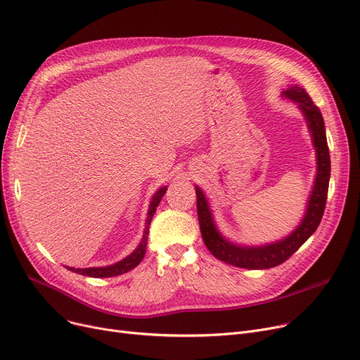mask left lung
<instances>
[{"instance_id":"left-lung-1","label":"left lung","mask_w":360,"mask_h":360,"mask_svg":"<svg viewBox=\"0 0 360 360\" xmlns=\"http://www.w3.org/2000/svg\"><path fill=\"white\" fill-rule=\"evenodd\" d=\"M283 96L296 102L297 108L304 113L316 151L318 166L314 190L308 201V209L304 216V220L300 221L297 228L289 236L278 242L261 245V247H240V245L232 243L220 235L214 224L210 207L209 202H207L204 193L198 186H195L197 214L200 221L201 236L205 247L209 248V251L217 259L226 264H231V266L235 267L248 270H264L280 266L281 262L289 259L316 231L326 210L331 163L323 115H321V110L312 102L305 89L293 86L283 91Z\"/></svg>"}]
</instances>
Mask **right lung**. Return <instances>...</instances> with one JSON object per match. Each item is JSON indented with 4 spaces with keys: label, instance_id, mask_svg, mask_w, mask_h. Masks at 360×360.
<instances>
[{
    "label": "right lung",
    "instance_id": "1",
    "mask_svg": "<svg viewBox=\"0 0 360 360\" xmlns=\"http://www.w3.org/2000/svg\"><path fill=\"white\" fill-rule=\"evenodd\" d=\"M167 188L162 186L160 190H158V193L151 198L148 212H147V220H146V229H144V235L143 239L140 242V245L137 247L136 251H132L127 258H124L122 261L113 264V266H108V267H89V269H72V267H67L68 270L82 274V276H89V277H115V276H121L124 273H128L129 270L136 269L139 264L141 262V259L146 255V247H147V238H148V226L151 219H153V214L156 212V207L159 205L162 197L165 195Z\"/></svg>",
    "mask_w": 360,
    "mask_h": 360
}]
</instances>
